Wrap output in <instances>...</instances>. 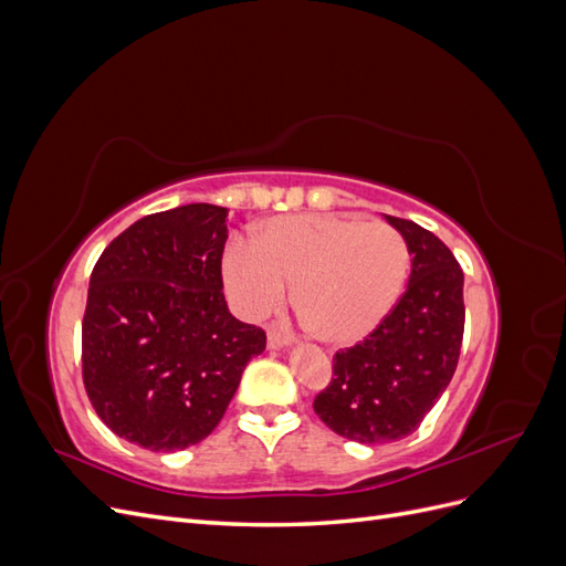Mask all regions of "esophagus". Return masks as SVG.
<instances>
[{"label": "esophagus", "instance_id": "1", "mask_svg": "<svg viewBox=\"0 0 566 566\" xmlns=\"http://www.w3.org/2000/svg\"><path fill=\"white\" fill-rule=\"evenodd\" d=\"M266 345L269 349H283L287 345H293V337L276 331V328H269V337H266Z\"/></svg>", "mask_w": 566, "mask_h": 566}]
</instances>
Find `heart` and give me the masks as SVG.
<instances>
[{
  "label": "heart",
  "mask_w": 566,
  "mask_h": 566,
  "mask_svg": "<svg viewBox=\"0 0 566 566\" xmlns=\"http://www.w3.org/2000/svg\"><path fill=\"white\" fill-rule=\"evenodd\" d=\"M408 262L406 238L385 221L293 214L269 219L254 245L231 243L221 269L245 316L276 312L295 283V304L314 333L331 345H354L394 310Z\"/></svg>",
  "instance_id": "obj_1"
}]
</instances>
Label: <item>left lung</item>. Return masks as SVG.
Listing matches in <instances>:
<instances>
[{
  "label": "left lung",
  "instance_id": "1",
  "mask_svg": "<svg viewBox=\"0 0 566 566\" xmlns=\"http://www.w3.org/2000/svg\"><path fill=\"white\" fill-rule=\"evenodd\" d=\"M413 254L406 293L358 345L333 356V378L314 399L339 437L387 443L416 432L449 387L465 331L462 269L416 221L385 214Z\"/></svg>",
  "mask_w": 566,
  "mask_h": 566
}]
</instances>
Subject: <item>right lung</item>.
<instances>
[{"label":"right lung","instance_id":"add662e5","mask_svg":"<svg viewBox=\"0 0 566 566\" xmlns=\"http://www.w3.org/2000/svg\"><path fill=\"white\" fill-rule=\"evenodd\" d=\"M227 208L148 214L101 252L82 318V380L106 427L148 451L208 437L266 333L231 316Z\"/></svg>","mask_w":566,"mask_h":566}]
</instances>
